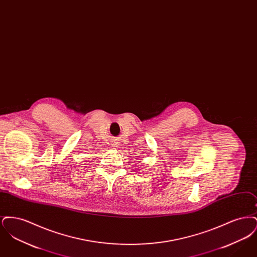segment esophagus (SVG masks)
Here are the masks:
<instances>
[{"instance_id": "1", "label": "esophagus", "mask_w": 257, "mask_h": 257, "mask_svg": "<svg viewBox=\"0 0 257 257\" xmlns=\"http://www.w3.org/2000/svg\"><path fill=\"white\" fill-rule=\"evenodd\" d=\"M117 146H118V143H117L116 141H113V142L111 143V147L115 148V147H117Z\"/></svg>"}]
</instances>
